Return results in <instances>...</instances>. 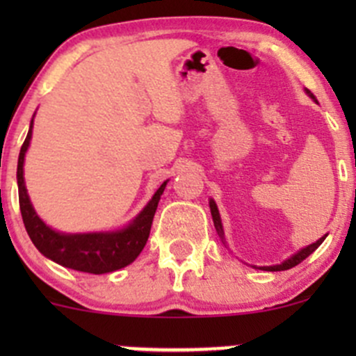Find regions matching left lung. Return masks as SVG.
Instances as JSON below:
<instances>
[{
    "instance_id": "obj_1",
    "label": "left lung",
    "mask_w": 356,
    "mask_h": 356,
    "mask_svg": "<svg viewBox=\"0 0 356 356\" xmlns=\"http://www.w3.org/2000/svg\"><path fill=\"white\" fill-rule=\"evenodd\" d=\"M307 92H308V95H310V98H314V99H315V96L312 95L310 91H307ZM210 210H211V217H213V225H215V229H217V234H218V238H220V239H222V243H224V245H225V241H224V229H222V220H220V215H218L217 204H215V201H213V200H210ZM324 239H325V236H324V238H321V239H318L317 243H314V245H310V246L303 248V250H301V251H298L296 254H293V257L288 258V260H286V261H282L281 265H274V267H260V268H264V270L277 272V270H288V268H293V267H296V265H298V264H301V261H303L305 258H307V257H310V254L314 253V251L317 250V248L322 245V241H324Z\"/></svg>"
}]
</instances>
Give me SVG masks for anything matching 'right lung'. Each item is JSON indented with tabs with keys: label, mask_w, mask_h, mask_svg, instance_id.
<instances>
[{
	"label": "right lung",
	"mask_w": 356,
	"mask_h": 356,
	"mask_svg": "<svg viewBox=\"0 0 356 356\" xmlns=\"http://www.w3.org/2000/svg\"><path fill=\"white\" fill-rule=\"evenodd\" d=\"M32 136V122L29 134L20 148L19 165H17V182H19V203L25 231L34 246L44 257L67 268H74L88 274H106L132 264L145 248L152 231L160 196L167 182L158 188L152 201L145 210L118 232H95V234H62L49 229L32 208L27 189L24 184V156Z\"/></svg>",
	"instance_id": "obj_1"
}]
</instances>
